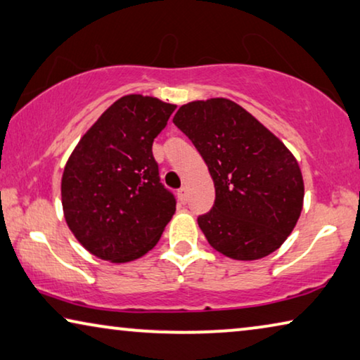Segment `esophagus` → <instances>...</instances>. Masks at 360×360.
Wrapping results in <instances>:
<instances>
[{"label":"esophagus","mask_w":360,"mask_h":360,"mask_svg":"<svg viewBox=\"0 0 360 360\" xmlns=\"http://www.w3.org/2000/svg\"><path fill=\"white\" fill-rule=\"evenodd\" d=\"M179 199H180V201L184 202V204L188 201V191H186L185 186L180 188V190H179Z\"/></svg>","instance_id":"obj_1"}]
</instances>
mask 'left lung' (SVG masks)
Listing matches in <instances>:
<instances>
[{
  "mask_svg": "<svg viewBox=\"0 0 360 360\" xmlns=\"http://www.w3.org/2000/svg\"><path fill=\"white\" fill-rule=\"evenodd\" d=\"M174 124L206 162L215 188L198 225L215 251L257 261L286 241L304 204L300 164L278 136L226 98L186 103Z\"/></svg>",
  "mask_w": 360,
  "mask_h": 360,
  "instance_id": "left-lung-1",
  "label": "left lung"
}]
</instances>
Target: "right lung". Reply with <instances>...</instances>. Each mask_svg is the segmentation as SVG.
Returning <instances> with one entry per match:
<instances>
[{
    "label": "right lung",
    "mask_w": 360,
    "mask_h": 360,
    "mask_svg": "<svg viewBox=\"0 0 360 360\" xmlns=\"http://www.w3.org/2000/svg\"><path fill=\"white\" fill-rule=\"evenodd\" d=\"M176 104L145 95L114 101L77 143L65 162L60 198L65 224L85 250L127 264L158 245L175 214L159 181L153 141Z\"/></svg>",
    "instance_id": "add662e5"
}]
</instances>
